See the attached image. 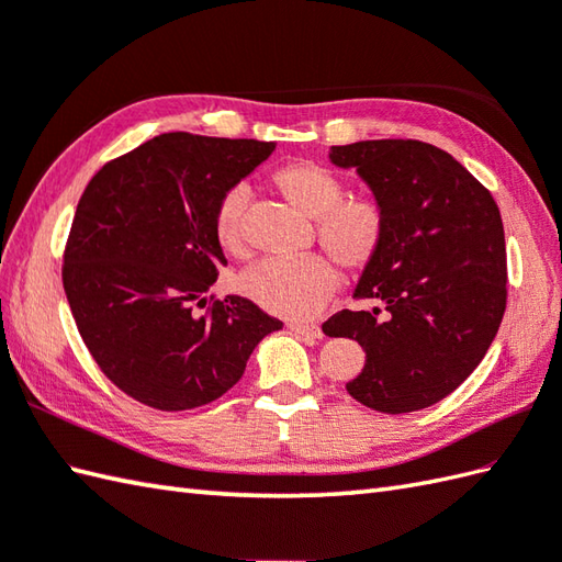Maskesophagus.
<instances>
[{"instance_id": "34e87169", "label": "esophagus", "mask_w": 562, "mask_h": 562, "mask_svg": "<svg viewBox=\"0 0 562 562\" xmlns=\"http://www.w3.org/2000/svg\"><path fill=\"white\" fill-rule=\"evenodd\" d=\"M290 330L302 337H321V328L316 323H290Z\"/></svg>"}]
</instances>
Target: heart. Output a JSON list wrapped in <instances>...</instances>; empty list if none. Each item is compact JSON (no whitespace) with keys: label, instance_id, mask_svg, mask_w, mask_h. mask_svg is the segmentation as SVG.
I'll list each match as a JSON object with an SVG mask.
<instances>
[{"label":"heart","instance_id":"obj_1","mask_svg":"<svg viewBox=\"0 0 562 562\" xmlns=\"http://www.w3.org/2000/svg\"><path fill=\"white\" fill-rule=\"evenodd\" d=\"M278 187L299 211L316 217L318 239L347 268H363L378 256L385 239V211L371 199H345V184L330 169L294 162L276 175ZM251 187L237 181L220 195L213 215L215 239L222 249H244V211ZM241 292L258 306L286 318L318 313L340 284L333 258L306 254L294 258H266L244 270Z\"/></svg>","mask_w":562,"mask_h":562}]
</instances>
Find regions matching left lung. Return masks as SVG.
I'll return each instance as SVG.
<instances>
[{"mask_svg": "<svg viewBox=\"0 0 562 562\" xmlns=\"http://www.w3.org/2000/svg\"><path fill=\"white\" fill-rule=\"evenodd\" d=\"M328 158L355 169L385 211L381 251L355 286L375 306L323 323L325 335L367 351L347 393L385 414L430 407L467 381L501 328L507 266L498 205L450 153L422 140H359L333 146Z\"/></svg>", "mask_w": 562, "mask_h": 562, "instance_id": "8db88e82", "label": "left lung"}]
</instances>
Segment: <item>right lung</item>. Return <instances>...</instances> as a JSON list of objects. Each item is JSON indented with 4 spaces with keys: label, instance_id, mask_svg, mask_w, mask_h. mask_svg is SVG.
<instances>
[{
    "label": "right lung",
    "instance_id": "right-lung-1",
    "mask_svg": "<svg viewBox=\"0 0 562 562\" xmlns=\"http://www.w3.org/2000/svg\"><path fill=\"white\" fill-rule=\"evenodd\" d=\"M272 150V140L160 134L88 181L64 292L88 351L128 397L162 412L203 407L282 328L237 294L193 313L227 266L213 227L220 195Z\"/></svg>",
    "mask_w": 562,
    "mask_h": 562
}]
</instances>
